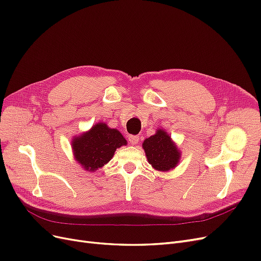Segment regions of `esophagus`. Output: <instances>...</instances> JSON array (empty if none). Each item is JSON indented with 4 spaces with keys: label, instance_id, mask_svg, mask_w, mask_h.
Segmentation results:
<instances>
[{
    "label": "esophagus",
    "instance_id": "1",
    "mask_svg": "<svg viewBox=\"0 0 261 261\" xmlns=\"http://www.w3.org/2000/svg\"><path fill=\"white\" fill-rule=\"evenodd\" d=\"M139 137L138 136H129L128 137V140H129V143L131 144V145H136V144L139 143Z\"/></svg>",
    "mask_w": 261,
    "mask_h": 261
}]
</instances>
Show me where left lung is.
Wrapping results in <instances>:
<instances>
[{
    "label": "left lung",
    "instance_id": "obj_1",
    "mask_svg": "<svg viewBox=\"0 0 261 261\" xmlns=\"http://www.w3.org/2000/svg\"><path fill=\"white\" fill-rule=\"evenodd\" d=\"M148 162L159 171H169L176 167L179 160V151L163 130H158L155 136L146 139L143 143Z\"/></svg>",
    "mask_w": 261,
    "mask_h": 261
}]
</instances>
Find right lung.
<instances>
[{
  "mask_svg": "<svg viewBox=\"0 0 261 261\" xmlns=\"http://www.w3.org/2000/svg\"><path fill=\"white\" fill-rule=\"evenodd\" d=\"M127 141L116 129L105 123H98L92 129L73 141L75 158L87 171H95L108 163L116 148L125 145Z\"/></svg>",
  "mask_w": 261,
  "mask_h": 261,
  "instance_id": "1",
  "label": "right lung"
}]
</instances>
